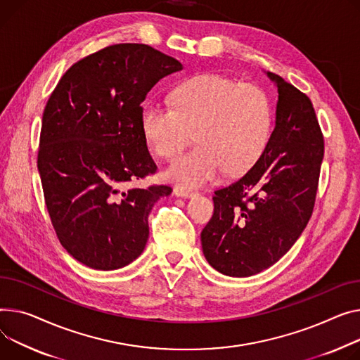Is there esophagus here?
<instances>
[{"mask_svg":"<svg viewBox=\"0 0 360 360\" xmlns=\"http://www.w3.org/2000/svg\"><path fill=\"white\" fill-rule=\"evenodd\" d=\"M174 195L175 197H181V198H193V197H195V193H193V191H188V189L176 186L174 189Z\"/></svg>","mask_w":360,"mask_h":360,"instance_id":"1","label":"esophagus"}]
</instances>
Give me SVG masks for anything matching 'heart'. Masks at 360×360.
I'll list each match as a JSON object with an SVG mask.
<instances>
[{
    "label": "heart",
    "mask_w": 360,
    "mask_h": 360,
    "mask_svg": "<svg viewBox=\"0 0 360 360\" xmlns=\"http://www.w3.org/2000/svg\"><path fill=\"white\" fill-rule=\"evenodd\" d=\"M172 107L148 101L140 126L148 146L174 160L193 133L198 146L166 171V178L185 188L214 182L226 169L248 171L265 150L272 131V108L259 86L219 75L200 74L171 92Z\"/></svg>",
    "instance_id": "obj_1"
}]
</instances>
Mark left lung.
Segmentation results:
<instances>
[{"instance_id": "obj_1", "label": "left lung", "mask_w": 360, "mask_h": 360, "mask_svg": "<svg viewBox=\"0 0 360 360\" xmlns=\"http://www.w3.org/2000/svg\"><path fill=\"white\" fill-rule=\"evenodd\" d=\"M275 129L250 169L215 191L201 231L210 265L227 276H252L288 252L313 214L324 139L311 100L279 75Z\"/></svg>"}]
</instances>
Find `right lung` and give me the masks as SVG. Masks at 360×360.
<instances>
[{
	"label": "right lung",
	"instance_id": "right-lung-1",
	"mask_svg": "<svg viewBox=\"0 0 360 360\" xmlns=\"http://www.w3.org/2000/svg\"><path fill=\"white\" fill-rule=\"evenodd\" d=\"M182 63L148 44L120 43L72 65L47 101L37 167L46 208L66 252L98 271L137 259L166 185L131 186L156 172L141 103Z\"/></svg>",
	"mask_w": 360,
	"mask_h": 360
}]
</instances>
